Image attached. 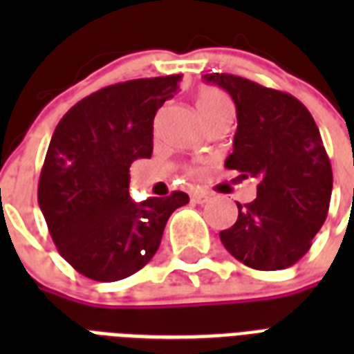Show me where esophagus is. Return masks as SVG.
<instances>
[{
    "instance_id": "1",
    "label": "esophagus",
    "mask_w": 354,
    "mask_h": 354,
    "mask_svg": "<svg viewBox=\"0 0 354 354\" xmlns=\"http://www.w3.org/2000/svg\"><path fill=\"white\" fill-rule=\"evenodd\" d=\"M191 200L194 204H205V202H209V194L204 193V191H196V193L191 194Z\"/></svg>"
}]
</instances>
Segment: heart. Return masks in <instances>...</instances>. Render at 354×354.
<instances>
[{"mask_svg": "<svg viewBox=\"0 0 354 354\" xmlns=\"http://www.w3.org/2000/svg\"><path fill=\"white\" fill-rule=\"evenodd\" d=\"M218 106H230V101L226 99V95H222L221 91L216 90L200 91L198 99H196V108H198V112H204V110H211V108Z\"/></svg>", "mask_w": 354, "mask_h": 354, "instance_id": "heart-1", "label": "heart"}]
</instances>
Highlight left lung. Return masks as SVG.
Returning <instances> with one entry per match:
<instances>
[{"instance_id":"8db88e82","label":"left lung","mask_w":354,"mask_h":354,"mask_svg":"<svg viewBox=\"0 0 354 354\" xmlns=\"http://www.w3.org/2000/svg\"><path fill=\"white\" fill-rule=\"evenodd\" d=\"M202 79L221 86L236 108V132L226 169L257 178V198L239 207L221 232L236 261L255 270H285L308 252L324 226L333 169L313 115L296 97L227 73Z\"/></svg>"}]
</instances>
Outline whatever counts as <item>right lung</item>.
Here are the masks:
<instances>
[{"label": "right lung", "instance_id": "add662e5", "mask_svg": "<svg viewBox=\"0 0 354 354\" xmlns=\"http://www.w3.org/2000/svg\"><path fill=\"white\" fill-rule=\"evenodd\" d=\"M182 75L102 88L79 101L53 132L38 183V204L58 253L93 281L124 279L160 248L182 191L133 202L130 165L152 156L154 115Z\"/></svg>", "mask_w": 354, "mask_h": 354}]
</instances>
